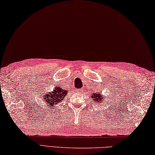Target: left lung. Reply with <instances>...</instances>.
Returning <instances> with one entry per match:
<instances>
[{
	"label": "left lung",
	"mask_w": 155,
	"mask_h": 155,
	"mask_svg": "<svg viewBox=\"0 0 155 155\" xmlns=\"http://www.w3.org/2000/svg\"><path fill=\"white\" fill-rule=\"evenodd\" d=\"M91 97H92V99L94 100V102H95V104H100L104 101V95L103 96L102 94H97V93L95 92V93H94V94H92L91 95ZM101 105H102V104H101Z\"/></svg>",
	"instance_id": "8db88e82"
}]
</instances>
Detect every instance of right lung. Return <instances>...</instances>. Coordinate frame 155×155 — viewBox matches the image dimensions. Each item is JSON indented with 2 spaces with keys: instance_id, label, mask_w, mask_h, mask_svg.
Wrapping results in <instances>:
<instances>
[{
  "instance_id": "obj_1",
  "label": "right lung",
  "mask_w": 155,
  "mask_h": 155,
  "mask_svg": "<svg viewBox=\"0 0 155 155\" xmlns=\"http://www.w3.org/2000/svg\"><path fill=\"white\" fill-rule=\"evenodd\" d=\"M47 94L43 95V100L48 107H53L54 104H58L67 95V90L60 88V87H56L52 92L46 93Z\"/></svg>"
}]
</instances>
